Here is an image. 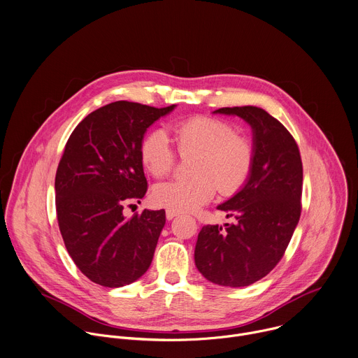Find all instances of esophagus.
I'll return each instance as SVG.
<instances>
[{
	"mask_svg": "<svg viewBox=\"0 0 358 358\" xmlns=\"http://www.w3.org/2000/svg\"><path fill=\"white\" fill-rule=\"evenodd\" d=\"M179 215V213H176V211H172V210H166V220H173L175 217H178Z\"/></svg>",
	"mask_w": 358,
	"mask_h": 358,
	"instance_id": "obj_1",
	"label": "esophagus"
}]
</instances>
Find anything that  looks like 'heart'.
I'll return each instance as SVG.
<instances>
[{"mask_svg":"<svg viewBox=\"0 0 358 358\" xmlns=\"http://www.w3.org/2000/svg\"><path fill=\"white\" fill-rule=\"evenodd\" d=\"M172 131L180 155L194 154L189 179L159 183L154 201L176 213L194 211L215 193L232 194L248 180L253 165V145L245 136L215 117L193 116L173 123ZM145 169L155 178L166 176L176 162V151L161 129L151 130L140 145Z\"/></svg>","mask_w":358,"mask_h":358,"instance_id":"b5f03b06","label":"heart"}]
</instances>
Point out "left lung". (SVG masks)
Instances as JSON below:
<instances>
[{
    "instance_id": "1",
    "label": "left lung",
    "mask_w": 358,
    "mask_h": 358,
    "mask_svg": "<svg viewBox=\"0 0 358 358\" xmlns=\"http://www.w3.org/2000/svg\"><path fill=\"white\" fill-rule=\"evenodd\" d=\"M213 113L250 124L253 165L242 189L217 207L235 221L201 228L194 263L214 284L246 287L275 267L291 241L301 215L302 162L294 137L266 110L235 106Z\"/></svg>"
}]
</instances>
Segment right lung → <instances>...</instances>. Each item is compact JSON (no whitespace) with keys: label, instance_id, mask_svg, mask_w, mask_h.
<instances>
[{"label":"right lung","instance_id":"1","mask_svg":"<svg viewBox=\"0 0 358 358\" xmlns=\"http://www.w3.org/2000/svg\"><path fill=\"white\" fill-rule=\"evenodd\" d=\"M175 106L109 103L90 113L66 144L55 182L57 221L69 255L99 285L131 284L152 262L165 210L126 218L123 208L147 193L140 157L147 129Z\"/></svg>","mask_w":358,"mask_h":358}]
</instances>
